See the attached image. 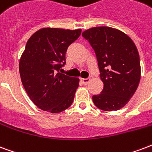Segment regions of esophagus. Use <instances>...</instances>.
<instances>
[{
    "label": "esophagus",
    "instance_id": "esophagus-1",
    "mask_svg": "<svg viewBox=\"0 0 152 152\" xmlns=\"http://www.w3.org/2000/svg\"><path fill=\"white\" fill-rule=\"evenodd\" d=\"M81 82L83 85H86L90 82V78H81Z\"/></svg>",
    "mask_w": 152,
    "mask_h": 152
}]
</instances>
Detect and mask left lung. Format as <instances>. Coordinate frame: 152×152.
Instances as JSON below:
<instances>
[{
    "instance_id": "1",
    "label": "left lung",
    "mask_w": 152,
    "mask_h": 152,
    "mask_svg": "<svg viewBox=\"0 0 152 152\" xmlns=\"http://www.w3.org/2000/svg\"><path fill=\"white\" fill-rule=\"evenodd\" d=\"M96 54L101 93L93 95L97 107L106 111L119 110L129 102L140 81V55L130 37L116 28L101 26L82 34Z\"/></svg>"
}]
</instances>
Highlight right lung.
<instances>
[{"instance_id":"obj_1","label":"right lung","mask_w":152,"mask_h":152,"mask_svg":"<svg viewBox=\"0 0 152 152\" xmlns=\"http://www.w3.org/2000/svg\"><path fill=\"white\" fill-rule=\"evenodd\" d=\"M82 30L43 28L26 43L19 63L26 93L37 107L59 113L71 106L78 78L59 72L66 64V53Z\"/></svg>"}]
</instances>
